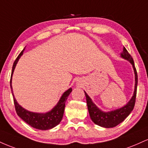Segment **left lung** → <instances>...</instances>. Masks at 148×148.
Listing matches in <instances>:
<instances>
[{"label":"left lung","instance_id":"obj_1","mask_svg":"<svg viewBox=\"0 0 148 148\" xmlns=\"http://www.w3.org/2000/svg\"><path fill=\"white\" fill-rule=\"evenodd\" d=\"M121 57L125 60L130 61V63L133 66L134 74H135V88H134V95L132 99L125 106L111 111L103 112L101 111L99 108H97V106L92 102L90 97L84 91L85 95L86 97L88 111H89L90 117L91 120L95 124L99 125L100 127H105V128H111V127H116L119 124L121 123L130 114L131 112L133 111L134 105H135L137 84H138V75H137L136 69L134 66L133 58L129 53V52L127 51V49H125V47H124L123 51L121 53Z\"/></svg>","mask_w":148,"mask_h":148}]
</instances>
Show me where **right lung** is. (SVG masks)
Here are the masks:
<instances>
[{"mask_svg": "<svg viewBox=\"0 0 148 148\" xmlns=\"http://www.w3.org/2000/svg\"><path fill=\"white\" fill-rule=\"evenodd\" d=\"M25 50V48L22 50V51L20 53L19 55L16 58L15 60L14 64H13L12 70V75L11 79H10V87L12 89V95L14 97L12 92V76L14 72V68L16 67V63H17L18 59L20 57L23 55V51ZM72 91V88H69L67 91H65L63 93L62 97H60V100L58 102L53 108L50 111L47 112L45 113H33L25 110L23 107L20 106L17 103L16 99L14 97V103L15 106V110H16V113L18 116L21 118L23 121L31 126L33 128L37 129L40 130H47L53 128L54 127L57 126L60 121L62 120V117L64 114V106H65V102L67 101V97L70 94L71 92Z\"/></svg>", "mask_w": 148, "mask_h": 148, "instance_id": "add662e5", "label": "right lung"}]
</instances>
